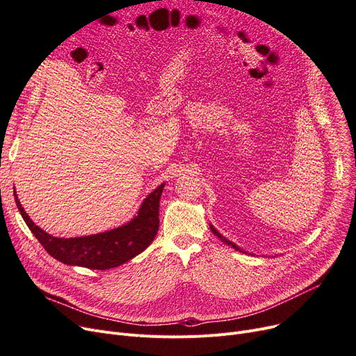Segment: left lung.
Instances as JSON below:
<instances>
[{
    "mask_svg": "<svg viewBox=\"0 0 356 356\" xmlns=\"http://www.w3.org/2000/svg\"><path fill=\"white\" fill-rule=\"evenodd\" d=\"M211 229H212V232H213V234H215V235H216V236H218V238H220V239H222V241H223V242H225V244H228V245H231V247H232V248H235V250H236V251H238V250H239V248H238V247H236V245H235V244H232V242H231V241H228V239H227V238H225V236H222V235H220V234H219V232H218V231H216V229H215V228H213V227H211ZM239 251H241V250H239Z\"/></svg>",
    "mask_w": 356,
    "mask_h": 356,
    "instance_id": "1",
    "label": "left lung"
}]
</instances>
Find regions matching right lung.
<instances>
[{
	"mask_svg": "<svg viewBox=\"0 0 356 356\" xmlns=\"http://www.w3.org/2000/svg\"><path fill=\"white\" fill-rule=\"evenodd\" d=\"M164 184L149 195L141 204L138 215L127 225L90 236L81 238H56L34 225V222L24 212L15 191L14 197L17 208L24 222L43 248L60 263L79 266L90 270H108L118 267L131 258L143 252L154 241L160 219L159 207Z\"/></svg>",
	"mask_w": 356,
	"mask_h": 356,
	"instance_id": "obj_1",
	"label": "right lung"
}]
</instances>
